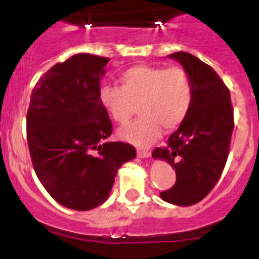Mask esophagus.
I'll list each match as a JSON object with an SVG mask.
<instances>
[{"instance_id":"34e87169","label":"esophagus","mask_w":259,"mask_h":259,"mask_svg":"<svg viewBox=\"0 0 259 259\" xmlns=\"http://www.w3.org/2000/svg\"><path fill=\"white\" fill-rule=\"evenodd\" d=\"M137 155L140 158H148L152 155V152L150 150H145V149H137Z\"/></svg>"}]
</instances>
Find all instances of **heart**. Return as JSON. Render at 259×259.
I'll return each instance as SVG.
<instances>
[{
	"label": "heart",
	"instance_id": "b5f03b06",
	"mask_svg": "<svg viewBox=\"0 0 259 259\" xmlns=\"http://www.w3.org/2000/svg\"><path fill=\"white\" fill-rule=\"evenodd\" d=\"M119 85H104L98 98L110 118L120 125L130 122L137 105L143 115L119 132L137 146H148L162 132L183 124L193 102V87L188 72L180 66L163 67L136 65L119 76Z\"/></svg>",
	"mask_w": 259,
	"mask_h": 259
}]
</instances>
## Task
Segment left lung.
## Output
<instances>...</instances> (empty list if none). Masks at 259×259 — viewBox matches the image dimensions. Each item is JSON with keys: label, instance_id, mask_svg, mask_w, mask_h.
<instances>
[{"label": "left lung", "instance_id": "obj_1", "mask_svg": "<svg viewBox=\"0 0 259 259\" xmlns=\"http://www.w3.org/2000/svg\"><path fill=\"white\" fill-rule=\"evenodd\" d=\"M193 87L191 111L153 157L166 159L175 168L176 182L161 192L162 200L180 206L200 202L211 192L224 170L235 119L230 89L211 66L189 53L176 52Z\"/></svg>", "mask_w": 259, "mask_h": 259}]
</instances>
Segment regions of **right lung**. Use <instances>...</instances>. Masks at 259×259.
Returning <instances> with one entry per match:
<instances>
[{
    "label": "right lung",
    "instance_id": "obj_1",
    "mask_svg": "<svg viewBox=\"0 0 259 259\" xmlns=\"http://www.w3.org/2000/svg\"><path fill=\"white\" fill-rule=\"evenodd\" d=\"M106 57L79 53L38 79L27 111V141L41 184L57 202L85 211L109 197L119 167L136 157L131 144L107 141L113 123L102 107Z\"/></svg>",
    "mask_w": 259,
    "mask_h": 259
}]
</instances>
